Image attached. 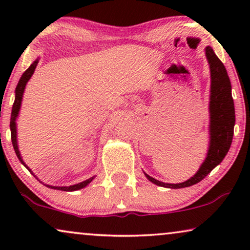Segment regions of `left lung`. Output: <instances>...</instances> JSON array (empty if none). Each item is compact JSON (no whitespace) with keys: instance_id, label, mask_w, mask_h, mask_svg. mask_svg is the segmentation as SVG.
<instances>
[{"instance_id":"1","label":"left lung","mask_w":250,"mask_h":250,"mask_svg":"<svg viewBox=\"0 0 250 250\" xmlns=\"http://www.w3.org/2000/svg\"><path fill=\"white\" fill-rule=\"evenodd\" d=\"M210 70L209 95V146L204 163L192 177L182 183H164L145 173L150 182L168 189L191 187L204 180L217 165H220L230 149L235 123L234 104L231 93V82L224 64L210 46L205 49Z\"/></svg>"}]
</instances>
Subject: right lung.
I'll return each instance as SVG.
<instances>
[{
  "mask_svg": "<svg viewBox=\"0 0 250 250\" xmlns=\"http://www.w3.org/2000/svg\"><path fill=\"white\" fill-rule=\"evenodd\" d=\"M37 63H39V58L34 61V62L30 64L28 69H27L25 73L21 75V77H20V80L18 82V85H17L16 87V97H15V102H13V105H12V111H11V119H10V129H11V141H12V146H13V149H15V152L17 157H18V159L20 160V163L22 164L23 166L26 167L27 169L29 170L30 173L33 174L34 176L36 177L35 175L32 172V169L29 168L28 166L26 165V163L22 160V157L20 155V151H19V148H18V140H17V118H18V115H19V111H20V107H21V101H22V95H23V92H25V88H26V84L28 83V81L30 80V77L33 76L34 71H35V68L37 66ZM95 176L93 177H90V179L83 181V182L81 183H77V184H74V186H69V187H53V186H49V184H44V186H46L47 188H50V189H54V190H61V191H76V190H81L85 188L86 186H88V183L92 182V180L94 179ZM39 180V179H37ZM40 181V180H39ZM41 183H42V181H41Z\"/></svg>",
  "mask_w": 250,
  "mask_h": 250,
  "instance_id": "obj_1",
  "label": "right lung"
}]
</instances>
